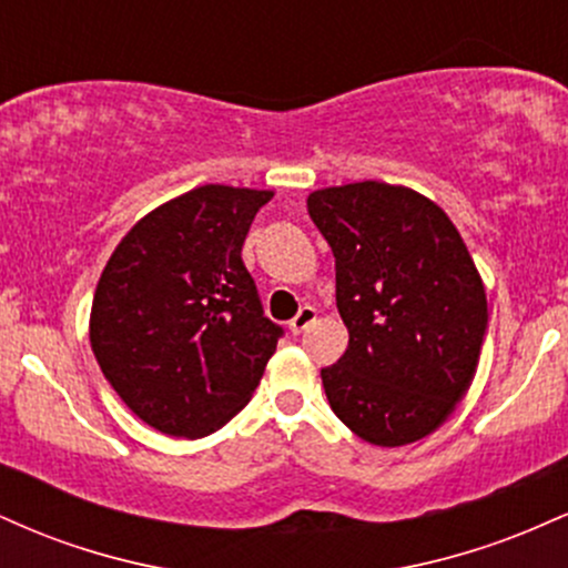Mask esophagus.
<instances>
[{
    "mask_svg": "<svg viewBox=\"0 0 568 568\" xmlns=\"http://www.w3.org/2000/svg\"><path fill=\"white\" fill-rule=\"evenodd\" d=\"M317 321V310L315 306H310V304H304L302 310H298V315L293 317V321L288 323V328H291V334H302V331H306L310 328L312 323Z\"/></svg>",
    "mask_w": 568,
    "mask_h": 568,
    "instance_id": "34e87169",
    "label": "esophagus"
}]
</instances>
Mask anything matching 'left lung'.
Instances as JSON below:
<instances>
[{
    "instance_id": "left-lung-1",
    "label": "left lung",
    "mask_w": 568,
    "mask_h": 568,
    "mask_svg": "<svg viewBox=\"0 0 568 568\" xmlns=\"http://www.w3.org/2000/svg\"><path fill=\"white\" fill-rule=\"evenodd\" d=\"M306 211L334 251L349 331L321 371L331 408L374 446L427 438L470 389L488 325L465 240L425 194L382 181L317 189Z\"/></svg>"
}]
</instances>
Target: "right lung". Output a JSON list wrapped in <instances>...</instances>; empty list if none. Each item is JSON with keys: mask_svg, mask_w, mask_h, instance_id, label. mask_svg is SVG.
Returning a JSON list of instances; mask_svg holds the SVG:
<instances>
[{"mask_svg": "<svg viewBox=\"0 0 568 568\" xmlns=\"http://www.w3.org/2000/svg\"><path fill=\"white\" fill-rule=\"evenodd\" d=\"M272 197L270 189H192L146 213L103 266L90 347L149 427L205 438L262 382L283 328L264 317L240 253Z\"/></svg>", "mask_w": 568, "mask_h": 568, "instance_id": "right-lung-1", "label": "right lung"}]
</instances>
